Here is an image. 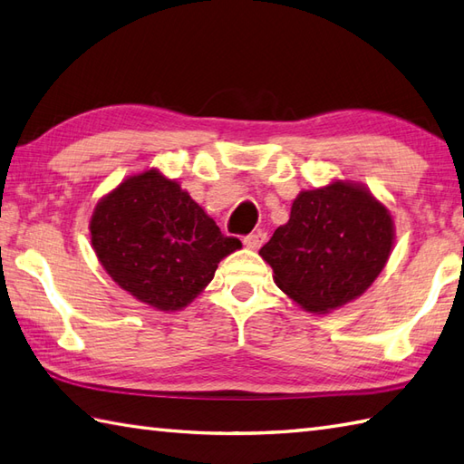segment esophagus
<instances>
[{
    "mask_svg": "<svg viewBox=\"0 0 464 464\" xmlns=\"http://www.w3.org/2000/svg\"><path fill=\"white\" fill-rule=\"evenodd\" d=\"M265 239H267V235H265L263 231H257V233H251V235H247V237L243 239V243H245V247L247 249H259L261 245L265 243Z\"/></svg>",
    "mask_w": 464,
    "mask_h": 464,
    "instance_id": "esophagus-1",
    "label": "esophagus"
}]
</instances>
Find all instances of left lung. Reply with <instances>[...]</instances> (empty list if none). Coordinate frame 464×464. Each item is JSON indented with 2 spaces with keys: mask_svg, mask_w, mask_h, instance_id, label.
I'll return each mask as SVG.
<instances>
[{
  "mask_svg": "<svg viewBox=\"0 0 464 464\" xmlns=\"http://www.w3.org/2000/svg\"><path fill=\"white\" fill-rule=\"evenodd\" d=\"M392 245L389 207L362 183L333 179L295 197L289 221L275 229L259 255L289 299L327 314L377 281Z\"/></svg>",
  "mask_w": 464,
  "mask_h": 464,
  "instance_id": "8db88e82",
  "label": "left lung"
}]
</instances>
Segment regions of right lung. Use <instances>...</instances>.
I'll list each match as a JSON object with an SVG mask.
<instances>
[{
    "label": "right lung",
    "mask_w": 464,
    "mask_h": 464,
    "mask_svg": "<svg viewBox=\"0 0 464 464\" xmlns=\"http://www.w3.org/2000/svg\"><path fill=\"white\" fill-rule=\"evenodd\" d=\"M92 247L105 273L155 311H181L241 249L179 181L160 169L133 173L105 193L90 217Z\"/></svg>",
    "instance_id": "right-lung-1"
}]
</instances>
